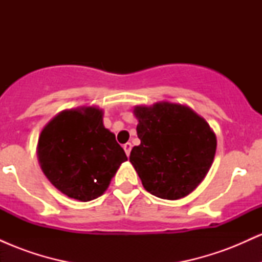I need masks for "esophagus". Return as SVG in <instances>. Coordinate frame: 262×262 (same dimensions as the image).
Masks as SVG:
<instances>
[{
    "mask_svg": "<svg viewBox=\"0 0 262 262\" xmlns=\"http://www.w3.org/2000/svg\"><path fill=\"white\" fill-rule=\"evenodd\" d=\"M123 148H124V151H125V154H127V156L130 155V150H132V144L130 143H125Z\"/></svg>",
    "mask_w": 262,
    "mask_h": 262,
    "instance_id": "34e87169",
    "label": "esophagus"
}]
</instances>
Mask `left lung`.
Instances as JSON below:
<instances>
[{
  "instance_id": "8db88e82",
  "label": "left lung",
  "mask_w": 262,
  "mask_h": 262,
  "mask_svg": "<svg viewBox=\"0 0 262 262\" xmlns=\"http://www.w3.org/2000/svg\"><path fill=\"white\" fill-rule=\"evenodd\" d=\"M134 114L140 145L129 160L144 188L162 200L187 196L214 159L217 139L208 123L191 108L169 102L135 107Z\"/></svg>"
}]
</instances>
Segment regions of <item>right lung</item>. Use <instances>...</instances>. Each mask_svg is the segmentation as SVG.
<instances>
[{
  "label": "right lung",
  "mask_w": 262,
  "mask_h": 262,
  "mask_svg": "<svg viewBox=\"0 0 262 262\" xmlns=\"http://www.w3.org/2000/svg\"><path fill=\"white\" fill-rule=\"evenodd\" d=\"M102 114L96 107L64 111L39 137L44 175L59 191L81 202L100 197L127 160L116 135L104 128Z\"/></svg>",
  "instance_id": "add662e5"
}]
</instances>
